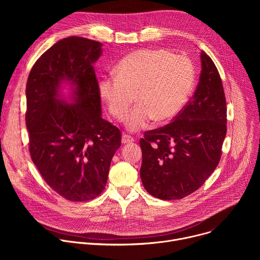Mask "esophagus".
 Returning <instances> with one entry per match:
<instances>
[{"label": "esophagus", "instance_id": "1", "mask_svg": "<svg viewBox=\"0 0 260 260\" xmlns=\"http://www.w3.org/2000/svg\"><path fill=\"white\" fill-rule=\"evenodd\" d=\"M134 141H135V139H134L133 137L126 135V134H124V135L122 136V138H121L122 144H128V143H132V142H134Z\"/></svg>", "mask_w": 260, "mask_h": 260}]
</instances>
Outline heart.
I'll list each match as a JSON object with an SVG mask.
<instances>
[{"label": "heart", "mask_w": 260, "mask_h": 260, "mask_svg": "<svg viewBox=\"0 0 260 260\" xmlns=\"http://www.w3.org/2000/svg\"><path fill=\"white\" fill-rule=\"evenodd\" d=\"M116 77L105 76L99 94L111 115L122 119L134 101L139 105L125 118L129 131L145 127L151 119L166 123L186 105L196 80L186 56L166 49H141L124 56L116 66Z\"/></svg>", "instance_id": "1"}]
</instances>
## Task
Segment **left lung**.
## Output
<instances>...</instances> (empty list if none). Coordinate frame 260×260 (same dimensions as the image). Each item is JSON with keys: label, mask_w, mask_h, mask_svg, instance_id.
<instances>
[{"label": "left lung", "mask_w": 260, "mask_h": 260, "mask_svg": "<svg viewBox=\"0 0 260 260\" xmlns=\"http://www.w3.org/2000/svg\"><path fill=\"white\" fill-rule=\"evenodd\" d=\"M193 96L173 122L140 140L141 179L154 198L181 200L198 190L215 171L226 135V101L218 70L202 50Z\"/></svg>", "instance_id": "1"}]
</instances>
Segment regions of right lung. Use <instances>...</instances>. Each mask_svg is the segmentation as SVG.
<instances>
[{"instance_id":"right-lung-1","label":"right lung","mask_w":260,"mask_h":260,"mask_svg":"<svg viewBox=\"0 0 260 260\" xmlns=\"http://www.w3.org/2000/svg\"><path fill=\"white\" fill-rule=\"evenodd\" d=\"M102 46L82 37L64 38L35 62L26 82L31 160L49 186L72 202L102 193L121 144L119 128L102 117L93 69ZM64 82L71 86V103L60 93Z\"/></svg>"}]
</instances>
